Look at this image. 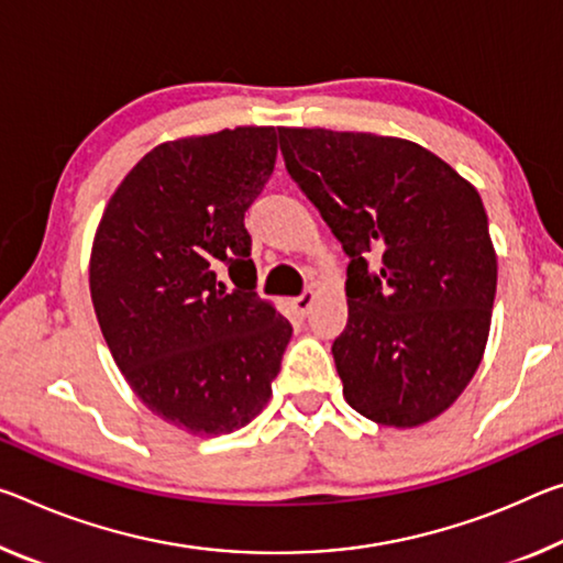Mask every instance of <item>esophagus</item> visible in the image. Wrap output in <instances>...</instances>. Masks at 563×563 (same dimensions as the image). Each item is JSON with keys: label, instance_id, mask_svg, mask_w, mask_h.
<instances>
[{"label": "esophagus", "instance_id": "34e87169", "mask_svg": "<svg viewBox=\"0 0 563 563\" xmlns=\"http://www.w3.org/2000/svg\"><path fill=\"white\" fill-rule=\"evenodd\" d=\"M313 300H316L313 290H302L298 298H292V308H296L298 316H308L310 308H313Z\"/></svg>", "mask_w": 563, "mask_h": 563}]
</instances>
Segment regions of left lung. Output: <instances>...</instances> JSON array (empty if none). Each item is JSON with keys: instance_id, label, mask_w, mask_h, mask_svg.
Wrapping results in <instances>:
<instances>
[{"instance_id": "1", "label": "left lung", "mask_w": 563, "mask_h": 563, "mask_svg": "<svg viewBox=\"0 0 563 563\" xmlns=\"http://www.w3.org/2000/svg\"><path fill=\"white\" fill-rule=\"evenodd\" d=\"M278 135L292 183L351 257L333 341L345 400L380 426L431 421L474 378L490 328L496 253L476 187L408 140Z\"/></svg>"}]
</instances>
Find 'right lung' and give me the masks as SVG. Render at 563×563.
<instances>
[{"instance_id":"add662e5","label":"right lung","mask_w":563,"mask_h":563,"mask_svg":"<svg viewBox=\"0 0 563 563\" xmlns=\"http://www.w3.org/2000/svg\"><path fill=\"white\" fill-rule=\"evenodd\" d=\"M275 155V128L165 142L130 169L97 228L89 290L112 358L142 404L195 435L261 413L292 335L255 292L245 228Z\"/></svg>"}]
</instances>
